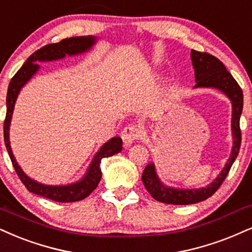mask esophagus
<instances>
[{
  "label": "esophagus",
  "instance_id": "esophagus-1",
  "mask_svg": "<svg viewBox=\"0 0 252 252\" xmlns=\"http://www.w3.org/2000/svg\"><path fill=\"white\" fill-rule=\"evenodd\" d=\"M139 138H140V131H139L135 126H127L123 129V132H121V139H123L124 145H125L126 147L131 146L133 142L138 140Z\"/></svg>",
  "mask_w": 252,
  "mask_h": 252
}]
</instances>
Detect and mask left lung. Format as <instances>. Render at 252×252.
<instances>
[{"mask_svg": "<svg viewBox=\"0 0 252 252\" xmlns=\"http://www.w3.org/2000/svg\"><path fill=\"white\" fill-rule=\"evenodd\" d=\"M190 58L192 67L195 72L194 89H216L230 99L232 105L231 117V132H232V150L226 161L224 168L217 175V178L207 187L196 189H182L173 188L163 185L162 181L158 176L157 170L153 162L148 163L142 173V182L145 188L153 196L154 200L162 202L167 204H186L198 203V202L207 200L215 192L224 179L228 175L232 163L237 158L241 147V128L240 118L243 110V92L237 82L234 79L230 72L225 69V66L220 60L207 52H198L195 50L190 51Z\"/></svg>", "mask_w": 252, "mask_h": 252, "instance_id": "obj_1", "label": "left lung"}]
</instances>
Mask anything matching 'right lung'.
<instances>
[{
	"label": "right lung",
	"instance_id": "right-lung-1",
	"mask_svg": "<svg viewBox=\"0 0 252 252\" xmlns=\"http://www.w3.org/2000/svg\"><path fill=\"white\" fill-rule=\"evenodd\" d=\"M97 39V37L93 36L71 37V38L61 40L60 43H54V44L43 46L42 49L33 52L28 58L26 63L22 65L21 69L17 71L16 74L11 78L10 83H9L7 93V116H5L4 120V144L5 147H7L9 157H10L12 166H14L18 178L21 179V181L23 182L28 190L56 202H77L88 197L97 188L98 183L101 179V159L112 157V155L121 152V150H123V140L119 136H114L107 142H105L93 157L88 172L85 173V175L79 181L64 186L43 185V183H39L29 178L18 166L17 161L15 159L14 154H12L10 140H9V129H10L12 112H14L15 102H16L18 93H20L22 88L39 70V65L37 64V62L58 61L64 58L66 55L76 56L84 54V52H88L95 44Z\"/></svg>",
	"mask_w": 252,
	"mask_h": 252
}]
</instances>
